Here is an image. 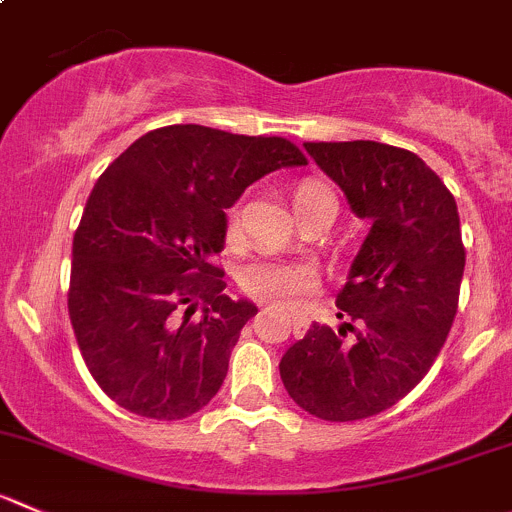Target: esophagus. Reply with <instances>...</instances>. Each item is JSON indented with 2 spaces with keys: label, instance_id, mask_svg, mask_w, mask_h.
<instances>
[{
  "label": "esophagus",
  "instance_id": "34e87169",
  "mask_svg": "<svg viewBox=\"0 0 512 512\" xmlns=\"http://www.w3.org/2000/svg\"><path fill=\"white\" fill-rule=\"evenodd\" d=\"M292 325H295V327H302V320H300V317H292Z\"/></svg>",
  "mask_w": 512,
  "mask_h": 512
}]
</instances>
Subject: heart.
Returning <instances> with one entry per match:
<instances>
[{
  "label": "heart",
  "mask_w": 512,
  "mask_h": 512,
  "mask_svg": "<svg viewBox=\"0 0 512 512\" xmlns=\"http://www.w3.org/2000/svg\"><path fill=\"white\" fill-rule=\"evenodd\" d=\"M335 197L327 185L317 180H305L297 185L295 190V210L305 212L315 202ZM240 225V210H232L230 215V230L235 232ZM240 285L247 295L257 297L262 302H272V305H287L295 300L302 292L312 290L317 285V275L307 265H290V262L277 260H257L247 265L240 275Z\"/></svg>",
  "instance_id": "heart-1"
}]
</instances>
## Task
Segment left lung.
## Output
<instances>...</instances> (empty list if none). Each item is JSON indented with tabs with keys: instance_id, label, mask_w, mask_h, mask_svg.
<instances>
[{
	"instance_id": "8db88e82",
	"label": "left lung",
	"mask_w": 512,
	"mask_h": 512,
	"mask_svg": "<svg viewBox=\"0 0 512 512\" xmlns=\"http://www.w3.org/2000/svg\"><path fill=\"white\" fill-rule=\"evenodd\" d=\"M305 150L370 232L337 292L347 322H312L280 377L302 410L347 423L393 408L428 375L458 312L465 247L455 197L418 155L370 140Z\"/></svg>"
}]
</instances>
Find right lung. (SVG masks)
I'll return each instance as SVG.
<instances>
[{
  "label": "right lung",
  "mask_w": 512,
  "mask_h": 512,
  "mask_svg": "<svg viewBox=\"0 0 512 512\" xmlns=\"http://www.w3.org/2000/svg\"><path fill=\"white\" fill-rule=\"evenodd\" d=\"M302 165L282 137L172 124L102 172L74 232L67 305L89 372L119 408L182 420L215 398L257 315L225 295L212 265L225 250V210L260 177Z\"/></svg>",
  "instance_id": "add662e5"
}]
</instances>
